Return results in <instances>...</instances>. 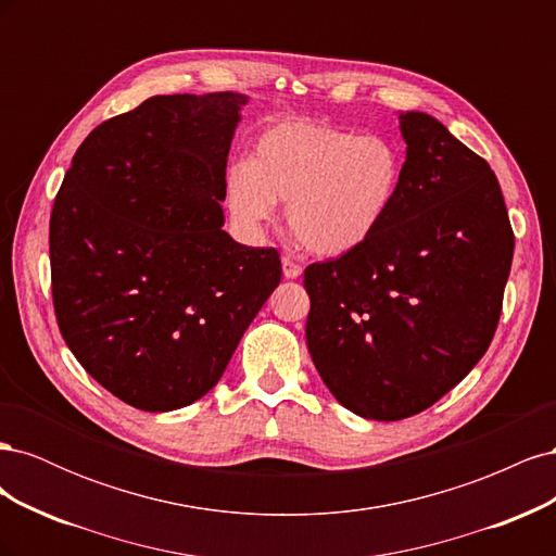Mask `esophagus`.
<instances>
[{
    "label": "esophagus",
    "mask_w": 556,
    "mask_h": 556,
    "mask_svg": "<svg viewBox=\"0 0 556 556\" xmlns=\"http://www.w3.org/2000/svg\"><path fill=\"white\" fill-rule=\"evenodd\" d=\"M301 271H304V268H301L294 260L282 257V276H285V278H299Z\"/></svg>",
    "instance_id": "34e87169"
}]
</instances>
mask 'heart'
<instances>
[{
  "label": "heart",
  "mask_w": 556,
  "mask_h": 556,
  "mask_svg": "<svg viewBox=\"0 0 556 556\" xmlns=\"http://www.w3.org/2000/svg\"><path fill=\"white\" fill-rule=\"evenodd\" d=\"M406 157L384 134L296 121L266 129L250 162L233 164L225 201L233 225L260 237L276 201L296 241L323 257L364 245L390 217Z\"/></svg>",
  "instance_id": "obj_1"
}]
</instances>
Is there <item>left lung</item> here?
<instances>
[{
  "mask_svg": "<svg viewBox=\"0 0 556 556\" xmlns=\"http://www.w3.org/2000/svg\"><path fill=\"white\" fill-rule=\"evenodd\" d=\"M396 204L357 250L304 271L306 343L352 413L396 422L459 384L490 348L515 233L498 180L435 117L399 115Z\"/></svg>",
  "mask_w": 556,
  "mask_h": 556,
  "instance_id": "1",
  "label": "left lung"
}]
</instances>
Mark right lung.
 <instances>
[{"label":"right lung","instance_id":"obj_1","mask_svg":"<svg viewBox=\"0 0 556 556\" xmlns=\"http://www.w3.org/2000/svg\"><path fill=\"white\" fill-rule=\"evenodd\" d=\"M245 94H160L94 127L50 213L62 339L129 406H190L220 380L278 288L276 248L223 231L225 169Z\"/></svg>","mask_w":556,"mask_h":556}]
</instances>
